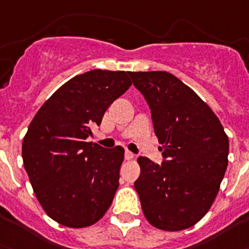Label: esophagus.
I'll use <instances>...</instances> for the list:
<instances>
[{"instance_id": "obj_1", "label": "esophagus", "mask_w": 249, "mask_h": 249, "mask_svg": "<svg viewBox=\"0 0 249 249\" xmlns=\"http://www.w3.org/2000/svg\"><path fill=\"white\" fill-rule=\"evenodd\" d=\"M133 158H134V154L131 153V151H129V150L125 151V159H126V160H131Z\"/></svg>"}]
</instances>
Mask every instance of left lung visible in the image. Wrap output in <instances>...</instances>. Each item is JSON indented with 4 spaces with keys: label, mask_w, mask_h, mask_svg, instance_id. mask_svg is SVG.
<instances>
[{
    "label": "left lung",
    "mask_w": 249,
    "mask_h": 249,
    "mask_svg": "<svg viewBox=\"0 0 249 249\" xmlns=\"http://www.w3.org/2000/svg\"><path fill=\"white\" fill-rule=\"evenodd\" d=\"M151 112L163 161L140 157L134 187L144 215L163 231L194 226L209 211L228 165L229 142L211 107L166 71L127 72Z\"/></svg>",
    "instance_id": "left-lung-1"
}]
</instances>
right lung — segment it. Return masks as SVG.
Here are the masks:
<instances>
[{"instance_id":"1","label":"right lung","mask_w":249,"mask_h":249,"mask_svg":"<svg viewBox=\"0 0 249 249\" xmlns=\"http://www.w3.org/2000/svg\"><path fill=\"white\" fill-rule=\"evenodd\" d=\"M125 71L95 69L69 80L40 107L22 142V159L38 202L57 223H96L119 187L124 149L89 142L90 127L126 91Z\"/></svg>"}]
</instances>
